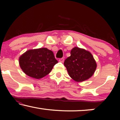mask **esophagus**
Listing matches in <instances>:
<instances>
[{
  "instance_id": "1",
  "label": "esophagus",
  "mask_w": 120,
  "mask_h": 120,
  "mask_svg": "<svg viewBox=\"0 0 120 120\" xmlns=\"http://www.w3.org/2000/svg\"><path fill=\"white\" fill-rule=\"evenodd\" d=\"M64 59L63 58L59 59V62H62V63H63V62H64Z\"/></svg>"
}]
</instances>
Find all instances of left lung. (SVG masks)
<instances>
[{"label": "left lung", "instance_id": "left-lung-1", "mask_svg": "<svg viewBox=\"0 0 120 120\" xmlns=\"http://www.w3.org/2000/svg\"><path fill=\"white\" fill-rule=\"evenodd\" d=\"M69 75L74 80L81 82L91 78L97 68L93 56L89 51L75 47L71 50L70 56L64 62Z\"/></svg>", "mask_w": 120, "mask_h": 120}]
</instances>
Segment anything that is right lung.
I'll list each match as a JSON object with an SVG mask.
<instances>
[{"label": "right lung", "instance_id": "obj_1", "mask_svg": "<svg viewBox=\"0 0 120 120\" xmlns=\"http://www.w3.org/2000/svg\"><path fill=\"white\" fill-rule=\"evenodd\" d=\"M58 61L47 48L29 50L21 56L19 66L28 76L39 79L49 74Z\"/></svg>", "mask_w": 120, "mask_h": 120}]
</instances>
